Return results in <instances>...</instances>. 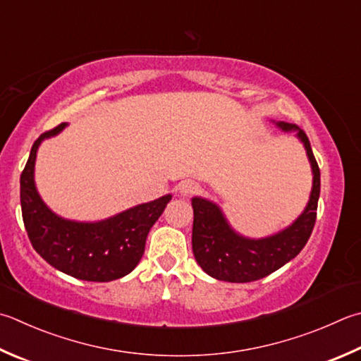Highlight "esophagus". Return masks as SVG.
Listing matches in <instances>:
<instances>
[{
    "label": "esophagus",
    "mask_w": 361,
    "mask_h": 361,
    "mask_svg": "<svg viewBox=\"0 0 361 361\" xmlns=\"http://www.w3.org/2000/svg\"><path fill=\"white\" fill-rule=\"evenodd\" d=\"M178 188H179V193H180V195L188 196V195H193V193L196 192V190H198V185H196V182L190 180V179H185V180H182V182L179 183Z\"/></svg>",
    "instance_id": "1"
}]
</instances>
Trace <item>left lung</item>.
Segmentation results:
<instances>
[{
  "label": "left lung",
  "mask_w": 361,
  "mask_h": 361,
  "mask_svg": "<svg viewBox=\"0 0 361 361\" xmlns=\"http://www.w3.org/2000/svg\"><path fill=\"white\" fill-rule=\"evenodd\" d=\"M276 126L288 132L297 130V137L307 149L314 174L308 206L281 233L265 239L251 240L235 234L229 228L219 206L207 200L193 198V255L201 269L216 280L250 283L274 274L300 253L314 228L319 193H321V171L312 154L310 140L307 133L288 122H278Z\"/></svg>",
  "instance_id": "obj_1"
}]
</instances>
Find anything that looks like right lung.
<instances>
[{
	"instance_id": "1",
	"label": "right lung",
	"mask_w": 361,
	"mask_h": 361,
	"mask_svg": "<svg viewBox=\"0 0 361 361\" xmlns=\"http://www.w3.org/2000/svg\"><path fill=\"white\" fill-rule=\"evenodd\" d=\"M66 122L34 141L20 176V204L32 248L64 274L85 281H113L137 267L145 253L146 237L163 214L171 195L140 204L111 219L78 223L54 215L34 187V161L40 142L59 133Z\"/></svg>"
}]
</instances>
